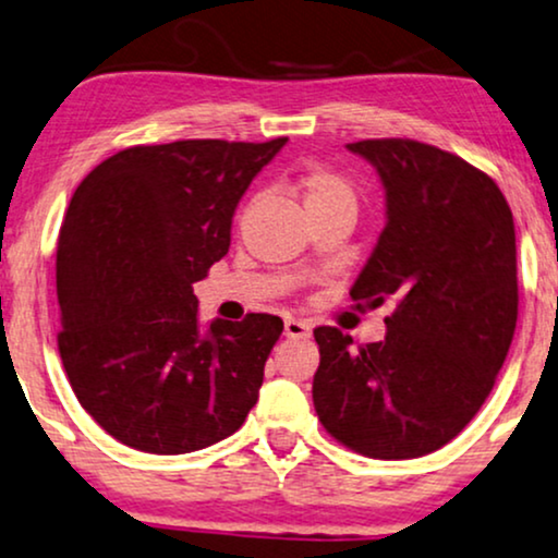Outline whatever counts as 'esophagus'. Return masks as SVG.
Returning <instances> with one entry per match:
<instances>
[{"label": "esophagus", "instance_id": "1", "mask_svg": "<svg viewBox=\"0 0 558 558\" xmlns=\"http://www.w3.org/2000/svg\"><path fill=\"white\" fill-rule=\"evenodd\" d=\"M308 335H312V327H308L306 322L286 319V337H291V340H299V337H308Z\"/></svg>", "mask_w": 558, "mask_h": 558}]
</instances>
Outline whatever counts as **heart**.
Wrapping results in <instances>:
<instances>
[{
  "label": "heart",
  "instance_id": "1",
  "mask_svg": "<svg viewBox=\"0 0 558 558\" xmlns=\"http://www.w3.org/2000/svg\"><path fill=\"white\" fill-rule=\"evenodd\" d=\"M291 185L295 193L301 195L308 216H316L322 214V210L337 206H357L355 185H352L342 172H337V169H331L327 165H306L299 169V172L293 174Z\"/></svg>",
  "mask_w": 558,
  "mask_h": 558
}]
</instances>
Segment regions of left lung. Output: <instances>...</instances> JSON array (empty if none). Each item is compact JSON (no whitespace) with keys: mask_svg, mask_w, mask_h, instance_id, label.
<instances>
[{"mask_svg":"<svg viewBox=\"0 0 558 558\" xmlns=\"http://www.w3.org/2000/svg\"><path fill=\"white\" fill-rule=\"evenodd\" d=\"M378 169L386 227L350 288L397 308L380 342L316 327L314 409L355 453L401 461L442 448L495 389L518 324L512 210L489 174L412 138L348 144Z\"/></svg>","mask_w":558,"mask_h":558,"instance_id":"left-lung-1","label":"left lung"}]
</instances>
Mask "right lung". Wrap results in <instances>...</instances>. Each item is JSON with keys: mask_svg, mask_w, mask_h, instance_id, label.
Instances as JSON below:
<instances>
[{"mask_svg": "<svg viewBox=\"0 0 558 558\" xmlns=\"http://www.w3.org/2000/svg\"><path fill=\"white\" fill-rule=\"evenodd\" d=\"M286 141L129 146L72 195L56 252V340L80 404L123 446L208 448L257 404L283 319H216L201 335L193 283L229 252L239 197Z\"/></svg>", "mask_w": 558, "mask_h": 558, "instance_id": "1", "label": "right lung"}]
</instances>
